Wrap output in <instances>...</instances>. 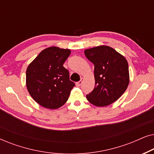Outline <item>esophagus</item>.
<instances>
[{
    "mask_svg": "<svg viewBox=\"0 0 154 154\" xmlns=\"http://www.w3.org/2000/svg\"><path fill=\"white\" fill-rule=\"evenodd\" d=\"M83 78H81V81L77 82V83H76V86H78V87H80V86L82 85V83H83Z\"/></svg>",
    "mask_w": 154,
    "mask_h": 154,
    "instance_id": "esophagus-1",
    "label": "esophagus"
}]
</instances>
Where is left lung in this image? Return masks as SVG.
I'll return each instance as SVG.
<instances>
[{
	"mask_svg": "<svg viewBox=\"0 0 154 154\" xmlns=\"http://www.w3.org/2000/svg\"><path fill=\"white\" fill-rule=\"evenodd\" d=\"M85 55L94 65L95 86L87 100L96 106H106L119 99L130 82L128 63L125 58L107 45L86 49Z\"/></svg>",
	"mask_w": 154,
	"mask_h": 154,
	"instance_id": "obj_1",
	"label": "left lung"
}]
</instances>
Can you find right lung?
<instances>
[{"mask_svg":"<svg viewBox=\"0 0 154 154\" xmlns=\"http://www.w3.org/2000/svg\"><path fill=\"white\" fill-rule=\"evenodd\" d=\"M71 50L50 47L42 50L27 67L26 85L29 93L41 106L56 109L68 100L75 83L63 64Z\"/></svg>","mask_w":154,"mask_h":154,"instance_id":"1","label":"right lung"}]
</instances>
